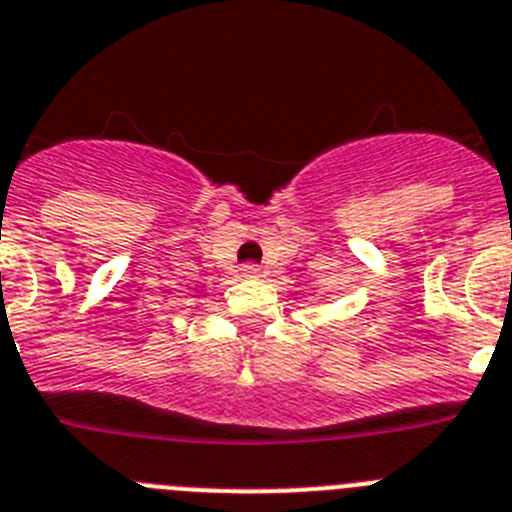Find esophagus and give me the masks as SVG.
<instances>
[{"label": "esophagus", "mask_w": 512, "mask_h": 512, "mask_svg": "<svg viewBox=\"0 0 512 512\" xmlns=\"http://www.w3.org/2000/svg\"><path fill=\"white\" fill-rule=\"evenodd\" d=\"M260 273L262 270L257 265H252V262L250 265H242V278H260Z\"/></svg>", "instance_id": "esophagus-1"}]
</instances>
